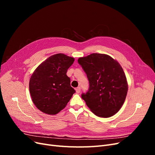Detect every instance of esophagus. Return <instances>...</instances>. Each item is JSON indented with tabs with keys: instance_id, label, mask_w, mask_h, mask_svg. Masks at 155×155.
Listing matches in <instances>:
<instances>
[{
	"instance_id": "1",
	"label": "esophagus",
	"mask_w": 155,
	"mask_h": 155,
	"mask_svg": "<svg viewBox=\"0 0 155 155\" xmlns=\"http://www.w3.org/2000/svg\"><path fill=\"white\" fill-rule=\"evenodd\" d=\"M76 91L77 94H79V92H80V91H81V88L80 87H77L76 88Z\"/></svg>"
}]
</instances>
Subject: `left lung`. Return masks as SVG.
<instances>
[{"label": "left lung", "mask_w": 155, "mask_h": 155, "mask_svg": "<svg viewBox=\"0 0 155 155\" xmlns=\"http://www.w3.org/2000/svg\"><path fill=\"white\" fill-rule=\"evenodd\" d=\"M87 74L88 91L81 94L95 115L109 118L122 107L128 91V84L121 65L110 56L92 54L78 60Z\"/></svg>", "instance_id": "8db88e82"}]
</instances>
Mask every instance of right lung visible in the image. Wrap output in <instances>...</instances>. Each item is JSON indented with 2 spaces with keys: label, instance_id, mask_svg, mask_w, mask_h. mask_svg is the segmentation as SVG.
<instances>
[{
  "label": "right lung",
  "instance_id": "1",
  "mask_svg": "<svg viewBox=\"0 0 155 155\" xmlns=\"http://www.w3.org/2000/svg\"><path fill=\"white\" fill-rule=\"evenodd\" d=\"M74 58L63 54L50 56L32 74L29 82L31 99L44 113L54 115L63 110L75 93L67 70Z\"/></svg>",
  "mask_w": 155,
  "mask_h": 155
}]
</instances>
